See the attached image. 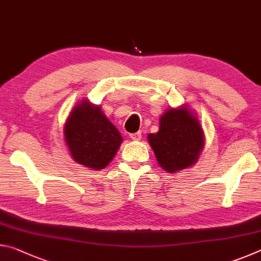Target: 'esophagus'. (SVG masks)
<instances>
[{
	"label": "esophagus",
	"instance_id": "obj_1",
	"mask_svg": "<svg viewBox=\"0 0 261 261\" xmlns=\"http://www.w3.org/2000/svg\"><path fill=\"white\" fill-rule=\"evenodd\" d=\"M130 138L132 140H140L141 139V132H135V134H131Z\"/></svg>",
	"mask_w": 261,
	"mask_h": 261
}]
</instances>
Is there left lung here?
<instances>
[{
  "label": "left lung",
  "instance_id": "1",
  "mask_svg": "<svg viewBox=\"0 0 261 261\" xmlns=\"http://www.w3.org/2000/svg\"><path fill=\"white\" fill-rule=\"evenodd\" d=\"M148 141L159 165L173 173L196 163L204 147V132L187 108L169 109L161 117L160 130L149 134Z\"/></svg>",
  "mask_w": 261,
  "mask_h": 261
}]
</instances>
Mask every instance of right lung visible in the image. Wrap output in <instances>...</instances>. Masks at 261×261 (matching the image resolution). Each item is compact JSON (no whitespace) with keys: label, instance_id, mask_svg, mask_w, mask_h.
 Wrapping results in <instances>:
<instances>
[{"label":"right lung","instance_id":"right-lung-1","mask_svg":"<svg viewBox=\"0 0 261 261\" xmlns=\"http://www.w3.org/2000/svg\"><path fill=\"white\" fill-rule=\"evenodd\" d=\"M64 138L73 160L93 169H103L122 143L121 134L101 108L87 100L73 108L65 123Z\"/></svg>","mask_w":261,"mask_h":261}]
</instances>
